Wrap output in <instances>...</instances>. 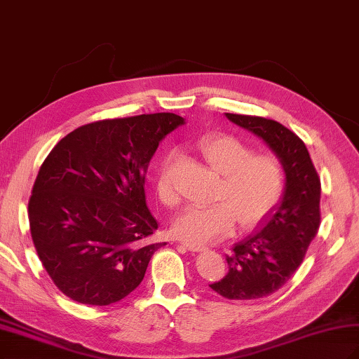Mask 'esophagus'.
I'll use <instances>...</instances> for the list:
<instances>
[{
  "label": "esophagus",
  "mask_w": 359,
  "mask_h": 359,
  "mask_svg": "<svg viewBox=\"0 0 359 359\" xmlns=\"http://www.w3.org/2000/svg\"><path fill=\"white\" fill-rule=\"evenodd\" d=\"M182 245L187 247L189 252H203V250H206V247L201 245V244H192V243L182 241Z\"/></svg>",
  "instance_id": "obj_1"
}]
</instances>
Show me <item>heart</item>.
<instances>
[{"label":"heart","instance_id":"1","mask_svg":"<svg viewBox=\"0 0 359 359\" xmlns=\"http://www.w3.org/2000/svg\"><path fill=\"white\" fill-rule=\"evenodd\" d=\"M200 150L209 167L222 174L215 191L217 203L191 205L174 218L172 232L182 241L206 244L231 235L236 219L241 227H253L279 203L285 187L282 162L273 154H253L249 145L235 136L205 137ZM176 151L165 158L158 170L156 191L165 205H176L171 183V162Z\"/></svg>","mask_w":359,"mask_h":359}]
</instances>
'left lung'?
Segmentation results:
<instances>
[{
    "label": "left lung",
    "instance_id": "1",
    "mask_svg": "<svg viewBox=\"0 0 359 359\" xmlns=\"http://www.w3.org/2000/svg\"><path fill=\"white\" fill-rule=\"evenodd\" d=\"M226 118L267 144L285 171L280 203L258 231L235 244L226 256L227 274L209 285L226 299L253 300L283 287L305 258L320 227L321 185L306 145L290 128L262 116L226 114Z\"/></svg>",
    "mask_w": 359,
    "mask_h": 359
}]
</instances>
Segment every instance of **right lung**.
I'll use <instances>...</instances> for the list:
<instances>
[{"instance_id":"obj_1","label":"right lung","mask_w":359,"mask_h":359,"mask_svg":"<svg viewBox=\"0 0 359 359\" xmlns=\"http://www.w3.org/2000/svg\"><path fill=\"white\" fill-rule=\"evenodd\" d=\"M185 123L176 114L103 119L76 128L43 161L29 201L32 240L54 285L106 306L144 279L158 222L145 174L159 142Z\"/></svg>"}]
</instances>
